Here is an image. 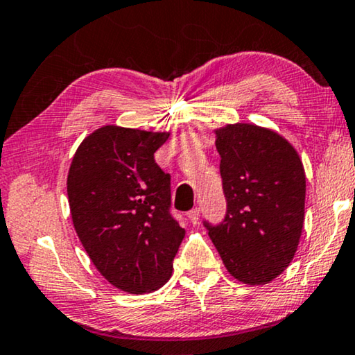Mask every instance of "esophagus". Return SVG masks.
I'll return each mask as SVG.
<instances>
[{"label":"esophagus","mask_w":355,"mask_h":355,"mask_svg":"<svg viewBox=\"0 0 355 355\" xmlns=\"http://www.w3.org/2000/svg\"><path fill=\"white\" fill-rule=\"evenodd\" d=\"M187 216H189V220L192 224H197L198 223V218H200V209L198 208H195V209H190V211L187 213Z\"/></svg>","instance_id":"obj_1"}]
</instances>
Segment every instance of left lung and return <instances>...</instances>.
<instances>
[{
	"instance_id": "obj_1",
	"label": "left lung",
	"mask_w": 355,
	"mask_h": 355,
	"mask_svg": "<svg viewBox=\"0 0 355 355\" xmlns=\"http://www.w3.org/2000/svg\"><path fill=\"white\" fill-rule=\"evenodd\" d=\"M227 202L223 223L203 220L235 279L264 285L280 275L297 250L304 224L306 174L291 144L248 123L216 130Z\"/></svg>"
}]
</instances>
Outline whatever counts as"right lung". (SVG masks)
Segmentation results:
<instances>
[{
  "instance_id": "add662e5",
  "label": "right lung",
  "mask_w": 355,
  "mask_h": 355,
  "mask_svg": "<svg viewBox=\"0 0 355 355\" xmlns=\"http://www.w3.org/2000/svg\"><path fill=\"white\" fill-rule=\"evenodd\" d=\"M168 132L104 126L80 144L67 178L81 245L107 282L142 295L162 288L186 235L171 216V176L153 153Z\"/></svg>"
}]
</instances>
